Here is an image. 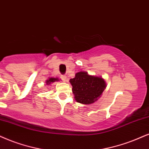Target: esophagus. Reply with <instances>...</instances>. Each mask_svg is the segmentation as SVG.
Instances as JSON below:
<instances>
[{
  "label": "esophagus",
  "mask_w": 149,
  "mask_h": 149,
  "mask_svg": "<svg viewBox=\"0 0 149 149\" xmlns=\"http://www.w3.org/2000/svg\"><path fill=\"white\" fill-rule=\"evenodd\" d=\"M61 79L63 81H67V77L65 76V75H62V76H61Z\"/></svg>",
  "instance_id": "esophagus-1"
}]
</instances>
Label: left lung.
<instances>
[{
  "label": "left lung",
  "instance_id": "1",
  "mask_svg": "<svg viewBox=\"0 0 149 149\" xmlns=\"http://www.w3.org/2000/svg\"><path fill=\"white\" fill-rule=\"evenodd\" d=\"M70 82L72 86L74 100L85 105H90L98 100L106 88L105 80L102 77L91 75L85 71L77 72Z\"/></svg>",
  "mask_w": 149,
  "mask_h": 149
}]
</instances>
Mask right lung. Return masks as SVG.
<instances>
[{"instance_id":"add662e5","label":"right lung","mask_w":149,"mask_h":149,"mask_svg":"<svg viewBox=\"0 0 149 149\" xmlns=\"http://www.w3.org/2000/svg\"><path fill=\"white\" fill-rule=\"evenodd\" d=\"M55 81H59V79L57 77H49L48 79H47L46 81H45V84H46V86H49Z\"/></svg>"}]
</instances>
